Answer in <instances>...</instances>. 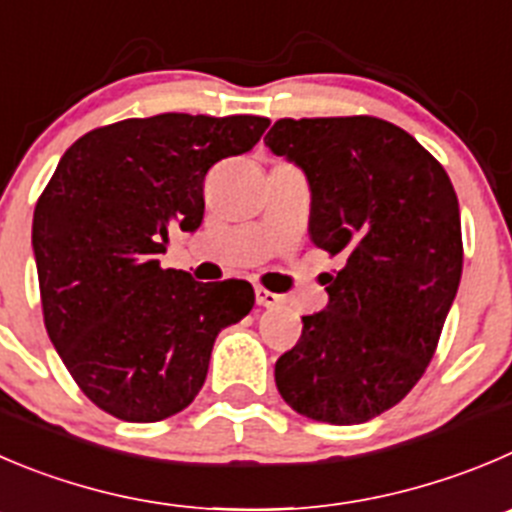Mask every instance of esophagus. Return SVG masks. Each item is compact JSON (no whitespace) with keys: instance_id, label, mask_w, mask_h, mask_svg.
I'll use <instances>...</instances> for the list:
<instances>
[{"instance_id":"1","label":"esophagus","mask_w":512,"mask_h":512,"mask_svg":"<svg viewBox=\"0 0 512 512\" xmlns=\"http://www.w3.org/2000/svg\"><path fill=\"white\" fill-rule=\"evenodd\" d=\"M256 304L271 309V306L281 304V296L274 294V291H266V289H261V286H256Z\"/></svg>"}]
</instances>
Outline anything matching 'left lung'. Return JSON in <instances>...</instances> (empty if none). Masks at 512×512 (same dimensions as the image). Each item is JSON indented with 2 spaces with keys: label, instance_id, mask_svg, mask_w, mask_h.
I'll list each match as a JSON object with an SVG mask.
<instances>
[{
  "label": "left lung",
  "instance_id": "obj_1",
  "mask_svg": "<svg viewBox=\"0 0 512 512\" xmlns=\"http://www.w3.org/2000/svg\"><path fill=\"white\" fill-rule=\"evenodd\" d=\"M304 170L311 241L344 269L276 362L291 410L329 425L382 415L425 374L462 274L460 206L445 168L387 120L284 118L264 138Z\"/></svg>",
  "mask_w": 512,
  "mask_h": 512
}]
</instances>
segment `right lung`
Instances as JSON below:
<instances>
[{"label": "right lung", "instance_id": "right-lung-1", "mask_svg": "<svg viewBox=\"0 0 512 512\" xmlns=\"http://www.w3.org/2000/svg\"><path fill=\"white\" fill-rule=\"evenodd\" d=\"M269 118L163 113L82 135L37 201L45 326L100 410L158 422L201 392L218 332L253 309L248 281L163 269L168 231L203 221V180L259 143Z\"/></svg>", "mask_w": 512, "mask_h": 512}]
</instances>
